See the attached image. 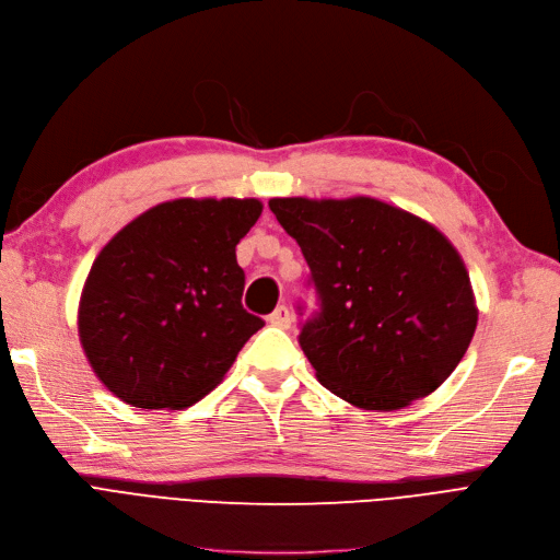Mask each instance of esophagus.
I'll return each instance as SVG.
<instances>
[{"instance_id": "1", "label": "esophagus", "mask_w": 560, "mask_h": 560, "mask_svg": "<svg viewBox=\"0 0 560 560\" xmlns=\"http://www.w3.org/2000/svg\"><path fill=\"white\" fill-rule=\"evenodd\" d=\"M268 324L278 326V329H289L292 326V313H289L287 305H278L276 311L268 315Z\"/></svg>"}]
</instances>
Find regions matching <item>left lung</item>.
I'll return each instance as SVG.
<instances>
[{
    "label": "left lung",
    "instance_id": "8db88e82",
    "mask_svg": "<svg viewBox=\"0 0 560 560\" xmlns=\"http://www.w3.org/2000/svg\"><path fill=\"white\" fill-rule=\"evenodd\" d=\"M311 268L317 311L299 345L317 380L365 410H398L435 392L477 326L470 278L452 243L375 199H271ZM301 299L296 311L305 315Z\"/></svg>",
    "mask_w": 560,
    "mask_h": 560
}]
</instances>
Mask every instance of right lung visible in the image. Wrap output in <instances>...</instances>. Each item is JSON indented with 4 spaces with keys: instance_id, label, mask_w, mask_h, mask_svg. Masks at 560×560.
I'll return each instance as SVG.
<instances>
[{
    "instance_id": "add662e5",
    "label": "right lung",
    "mask_w": 560,
    "mask_h": 560,
    "mask_svg": "<svg viewBox=\"0 0 560 560\" xmlns=\"http://www.w3.org/2000/svg\"><path fill=\"white\" fill-rule=\"evenodd\" d=\"M257 199H178L129 222L92 264L79 334L92 369L133 408L201 400L264 319L247 313L236 245Z\"/></svg>"
}]
</instances>
